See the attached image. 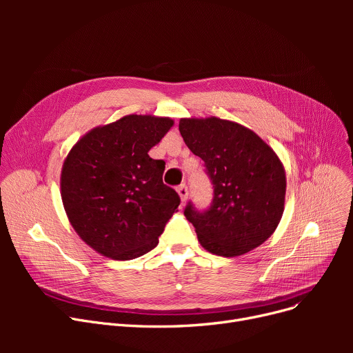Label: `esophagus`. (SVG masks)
Segmentation results:
<instances>
[{"mask_svg": "<svg viewBox=\"0 0 353 353\" xmlns=\"http://www.w3.org/2000/svg\"><path fill=\"white\" fill-rule=\"evenodd\" d=\"M177 193H179L181 201H186L189 199V190H188L186 184H180V186L177 188Z\"/></svg>", "mask_w": 353, "mask_h": 353, "instance_id": "obj_1", "label": "esophagus"}]
</instances>
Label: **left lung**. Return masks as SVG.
Returning a JSON list of instances; mask_svg holds the SVG:
<instances>
[{
  "instance_id": "left-lung-1",
  "label": "left lung",
  "mask_w": 353,
  "mask_h": 353,
  "mask_svg": "<svg viewBox=\"0 0 353 353\" xmlns=\"http://www.w3.org/2000/svg\"><path fill=\"white\" fill-rule=\"evenodd\" d=\"M180 134L206 164L213 183L209 210L189 203L184 216L208 252L234 257L265 243L285 210L286 173L273 148L253 130L219 117L180 119Z\"/></svg>"
}]
</instances>
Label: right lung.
Here are the masks:
<instances>
[{"label": "right lung", "mask_w": 353, "mask_h": 353, "mask_svg": "<svg viewBox=\"0 0 353 353\" xmlns=\"http://www.w3.org/2000/svg\"><path fill=\"white\" fill-rule=\"evenodd\" d=\"M170 117L128 114L91 128L61 169V200L72 229L97 253L130 261L154 249L179 194L163 183L164 161L148 156Z\"/></svg>", "instance_id": "right-lung-1"}]
</instances>
